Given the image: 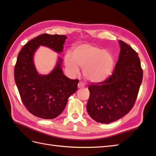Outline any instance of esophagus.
Here are the masks:
<instances>
[{
	"label": "esophagus",
	"instance_id": "esophagus-1",
	"mask_svg": "<svg viewBox=\"0 0 156 156\" xmlns=\"http://www.w3.org/2000/svg\"><path fill=\"white\" fill-rule=\"evenodd\" d=\"M84 87V83H82V82H79L78 83V87L79 88H81V87Z\"/></svg>",
	"mask_w": 156,
	"mask_h": 156
}]
</instances>
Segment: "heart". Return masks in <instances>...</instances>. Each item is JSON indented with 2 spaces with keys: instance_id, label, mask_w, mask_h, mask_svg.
Segmentation results:
<instances>
[{
  "instance_id": "1",
  "label": "heart",
  "mask_w": 156,
  "mask_h": 156,
  "mask_svg": "<svg viewBox=\"0 0 156 156\" xmlns=\"http://www.w3.org/2000/svg\"><path fill=\"white\" fill-rule=\"evenodd\" d=\"M64 61L70 75H78L79 66L83 69V74L86 80L92 83H101L109 77L115 63L111 53L90 44L76 47L73 55L67 52Z\"/></svg>"
}]
</instances>
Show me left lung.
Segmentation results:
<instances>
[{"instance_id": "8db88e82", "label": "left lung", "mask_w": 156, "mask_h": 156, "mask_svg": "<svg viewBox=\"0 0 156 156\" xmlns=\"http://www.w3.org/2000/svg\"><path fill=\"white\" fill-rule=\"evenodd\" d=\"M120 52L112 75L101 83H91L87 111L96 122L109 124L124 117L136 101L143 72L138 54L119 41Z\"/></svg>"}]
</instances>
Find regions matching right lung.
<instances>
[{
  "label": "right lung",
  "mask_w": 156,
  "mask_h": 156,
  "mask_svg": "<svg viewBox=\"0 0 156 156\" xmlns=\"http://www.w3.org/2000/svg\"><path fill=\"white\" fill-rule=\"evenodd\" d=\"M66 39L65 35L41 34L23 45L17 55L14 78L20 97L29 112L40 118L58 117L64 111L68 98L77 90L79 80L63 74L60 57L48 75L39 74L34 64V54L40 45L60 54Z\"/></svg>",
  "instance_id": "1"
}]
</instances>
